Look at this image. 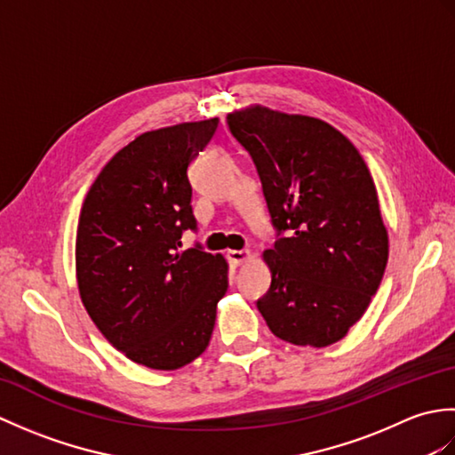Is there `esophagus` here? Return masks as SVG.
Returning a JSON list of instances; mask_svg holds the SVG:
<instances>
[{"mask_svg": "<svg viewBox=\"0 0 455 455\" xmlns=\"http://www.w3.org/2000/svg\"><path fill=\"white\" fill-rule=\"evenodd\" d=\"M227 258L233 266H240V264H244L246 259H250V250H228Z\"/></svg>", "mask_w": 455, "mask_h": 455, "instance_id": "obj_1", "label": "esophagus"}]
</instances>
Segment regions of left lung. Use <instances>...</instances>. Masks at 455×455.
Listing matches in <instances>:
<instances>
[{"mask_svg": "<svg viewBox=\"0 0 455 455\" xmlns=\"http://www.w3.org/2000/svg\"><path fill=\"white\" fill-rule=\"evenodd\" d=\"M252 156L277 240L264 252L272 285L258 299L269 331L331 346L360 321L387 266L389 236L362 154L307 115L252 105L227 115Z\"/></svg>", "mask_w": 455, "mask_h": 455, "instance_id": "left-lung-1", "label": "left lung"}]
</instances>
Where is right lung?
<instances>
[{
  "mask_svg": "<svg viewBox=\"0 0 455 455\" xmlns=\"http://www.w3.org/2000/svg\"><path fill=\"white\" fill-rule=\"evenodd\" d=\"M219 119L142 132L105 164L82 205L76 275L85 311L134 363L178 370L209 346L228 266L201 246L188 168Z\"/></svg>",
  "mask_w": 455,
  "mask_h": 455,
  "instance_id": "1",
  "label": "right lung"
}]
</instances>
